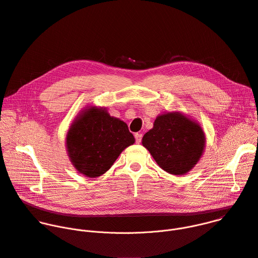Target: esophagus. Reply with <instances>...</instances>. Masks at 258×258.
Instances as JSON below:
<instances>
[{
	"mask_svg": "<svg viewBox=\"0 0 258 258\" xmlns=\"http://www.w3.org/2000/svg\"><path fill=\"white\" fill-rule=\"evenodd\" d=\"M142 134H140V133H136L135 134V138H136V142H137V144H140L141 143V141H142Z\"/></svg>",
	"mask_w": 258,
	"mask_h": 258,
	"instance_id": "obj_1",
	"label": "esophagus"
}]
</instances>
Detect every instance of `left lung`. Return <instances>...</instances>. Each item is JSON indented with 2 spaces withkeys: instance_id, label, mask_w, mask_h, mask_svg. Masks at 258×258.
<instances>
[{
  "instance_id": "8db88e82",
  "label": "left lung",
  "mask_w": 258,
  "mask_h": 258,
  "mask_svg": "<svg viewBox=\"0 0 258 258\" xmlns=\"http://www.w3.org/2000/svg\"><path fill=\"white\" fill-rule=\"evenodd\" d=\"M205 135L200 124L180 112L158 115L142 144L166 172L183 175L201 158Z\"/></svg>"
}]
</instances>
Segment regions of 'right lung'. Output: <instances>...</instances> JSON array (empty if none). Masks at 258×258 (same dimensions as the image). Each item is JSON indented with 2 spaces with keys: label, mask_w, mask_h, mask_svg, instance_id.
I'll return each instance as SVG.
<instances>
[{
  "label": "right lung",
  "mask_w": 258,
  "mask_h": 258,
  "mask_svg": "<svg viewBox=\"0 0 258 258\" xmlns=\"http://www.w3.org/2000/svg\"><path fill=\"white\" fill-rule=\"evenodd\" d=\"M134 143L135 138L125 122L96 106L82 111L66 135V149L72 165L88 177L105 173Z\"/></svg>",
  "instance_id": "right-lung-1"
}]
</instances>
